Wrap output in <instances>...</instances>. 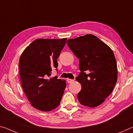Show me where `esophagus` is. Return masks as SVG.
<instances>
[{"label": "esophagus", "instance_id": "esophagus-1", "mask_svg": "<svg viewBox=\"0 0 133 133\" xmlns=\"http://www.w3.org/2000/svg\"><path fill=\"white\" fill-rule=\"evenodd\" d=\"M67 82L68 83H71L74 82V80L73 79H70V78H67Z\"/></svg>", "mask_w": 133, "mask_h": 133}]
</instances>
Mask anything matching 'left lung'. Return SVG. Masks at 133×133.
Returning a JSON list of instances; mask_svg holds the SVG:
<instances>
[{"instance_id":"left-lung-1","label":"left lung","mask_w":133,"mask_h":133,"mask_svg":"<svg viewBox=\"0 0 133 133\" xmlns=\"http://www.w3.org/2000/svg\"><path fill=\"white\" fill-rule=\"evenodd\" d=\"M69 49L79 59L81 71L76 78L82 85L77 94L81 104L90 107L104 102L117 80V66L113 51L93 35L67 40Z\"/></svg>"}]
</instances>
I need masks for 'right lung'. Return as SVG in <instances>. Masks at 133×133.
Instances as JSON below:
<instances>
[{
    "instance_id": "right-lung-1",
    "label": "right lung",
    "mask_w": 133,
    "mask_h": 133,
    "mask_svg": "<svg viewBox=\"0 0 133 133\" xmlns=\"http://www.w3.org/2000/svg\"><path fill=\"white\" fill-rule=\"evenodd\" d=\"M66 38L37 39L27 47L19 60L22 88L31 105L43 111H50L60 104L66 86L65 80L50 77L58 66L57 58Z\"/></svg>"
}]
</instances>
